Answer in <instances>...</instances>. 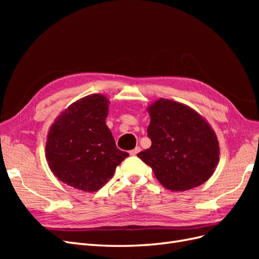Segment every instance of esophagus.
Segmentation results:
<instances>
[{"mask_svg":"<svg viewBox=\"0 0 259 259\" xmlns=\"http://www.w3.org/2000/svg\"><path fill=\"white\" fill-rule=\"evenodd\" d=\"M140 150H142V149H140V147H136L135 149H133V150L130 151V154L131 155H136Z\"/></svg>","mask_w":259,"mask_h":259,"instance_id":"esophagus-1","label":"esophagus"}]
</instances>
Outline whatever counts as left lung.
Wrapping results in <instances>:
<instances>
[{"label":"left lung","instance_id":"left-lung-1","mask_svg":"<svg viewBox=\"0 0 259 259\" xmlns=\"http://www.w3.org/2000/svg\"><path fill=\"white\" fill-rule=\"evenodd\" d=\"M148 137L151 147L137 154L171 191L205 183L214 173L219 146L213 130L193 109L168 99L149 107Z\"/></svg>","mask_w":259,"mask_h":259}]
</instances>
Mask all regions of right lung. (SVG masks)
I'll use <instances>...</instances> for the list:
<instances>
[{
	"label": "right lung",
	"instance_id": "1",
	"mask_svg": "<svg viewBox=\"0 0 259 259\" xmlns=\"http://www.w3.org/2000/svg\"><path fill=\"white\" fill-rule=\"evenodd\" d=\"M109 101L99 94L70 106L48 136L46 158L55 176L82 191H97L128 156L116 148L106 125Z\"/></svg>",
	"mask_w": 259,
	"mask_h": 259
}]
</instances>
